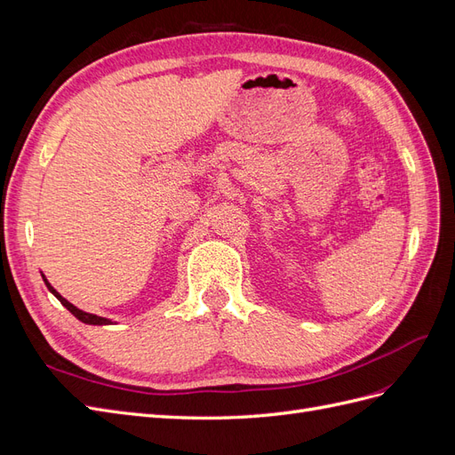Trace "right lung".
<instances>
[{"label":"right lung","mask_w":455,"mask_h":455,"mask_svg":"<svg viewBox=\"0 0 455 455\" xmlns=\"http://www.w3.org/2000/svg\"><path fill=\"white\" fill-rule=\"evenodd\" d=\"M44 281H45V284H47V288H49V291L54 294V296H57L59 299H60V304L68 309V311H70L74 316H77V319L81 321V323H85V324H112V321H108V319H104V316H96V315H91V313H85V311H81V309H77L76 306H72L70 304V301H68V299H64L57 291H54V288L49 284V281L44 277Z\"/></svg>","instance_id":"obj_1"}]
</instances>
